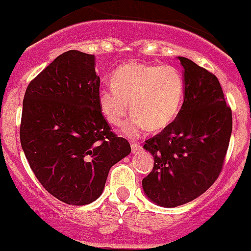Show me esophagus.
Segmentation results:
<instances>
[{
    "instance_id": "obj_1",
    "label": "esophagus",
    "mask_w": 251,
    "mask_h": 251,
    "mask_svg": "<svg viewBox=\"0 0 251 251\" xmlns=\"http://www.w3.org/2000/svg\"><path fill=\"white\" fill-rule=\"evenodd\" d=\"M130 146H131V152L133 153L139 152V151L141 150V145L139 143H131Z\"/></svg>"
}]
</instances>
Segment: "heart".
Here are the masks:
<instances>
[{"mask_svg":"<svg viewBox=\"0 0 251 251\" xmlns=\"http://www.w3.org/2000/svg\"><path fill=\"white\" fill-rule=\"evenodd\" d=\"M111 85L99 91V108L111 126H121L129 103L134 115L125 129L129 136L140 135L148 128L153 133L167 129L184 101V75L171 64L126 62L112 74Z\"/></svg>","mask_w":251,"mask_h":251,"instance_id":"heart-1","label":"heart"}]
</instances>
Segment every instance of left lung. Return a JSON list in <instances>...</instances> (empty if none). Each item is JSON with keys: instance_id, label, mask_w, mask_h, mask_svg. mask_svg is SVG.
<instances>
[{"instance_id": "obj_1", "label": "left lung", "mask_w": 251, "mask_h": 251, "mask_svg": "<svg viewBox=\"0 0 251 251\" xmlns=\"http://www.w3.org/2000/svg\"><path fill=\"white\" fill-rule=\"evenodd\" d=\"M183 106L172 126L145 141L153 168L143 179L146 197L176 207L197 199L216 182L232 134V110L217 76L185 57Z\"/></svg>"}]
</instances>
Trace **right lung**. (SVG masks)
Instances as JSON below:
<instances>
[{"label": "right lung", "instance_id": "add662e5", "mask_svg": "<svg viewBox=\"0 0 251 251\" xmlns=\"http://www.w3.org/2000/svg\"><path fill=\"white\" fill-rule=\"evenodd\" d=\"M100 78L94 54H59L29 83L23 100L21 144L42 187L68 205L95 201L110 168L130 153L98 103Z\"/></svg>", "mask_w": 251, "mask_h": 251}]
</instances>
